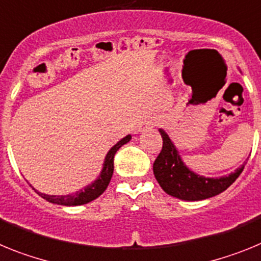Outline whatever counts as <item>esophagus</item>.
I'll return each mask as SVG.
<instances>
[{"label": "esophagus", "mask_w": 261, "mask_h": 261, "mask_svg": "<svg viewBox=\"0 0 261 261\" xmlns=\"http://www.w3.org/2000/svg\"><path fill=\"white\" fill-rule=\"evenodd\" d=\"M153 124H155V122H153V121H144V122H142V123H140V126H139V131L148 130V128L152 127Z\"/></svg>", "instance_id": "34e87169"}]
</instances>
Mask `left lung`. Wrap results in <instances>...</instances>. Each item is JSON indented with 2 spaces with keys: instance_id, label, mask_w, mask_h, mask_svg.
Listing matches in <instances>:
<instances>
[{
  "instance_id": "left-lung-1",
  "label": "left lung",
  "mask_w": 261,
  "mask_h": 261,
  "mask_svg": "<svg viewBox=\"0 0 261 261\" xmlns=\"http://www.w3.org/2000/svg\"><path fill=\"white\" fill-rule=\"evenodd\" d=\"M163 148L153 163V174L165 193L184 201H201L225 192L242 173L244 164L228 176L205 177L190 171L178 155L177 148L163 128Z\"/></svg>"
}]
</instances>
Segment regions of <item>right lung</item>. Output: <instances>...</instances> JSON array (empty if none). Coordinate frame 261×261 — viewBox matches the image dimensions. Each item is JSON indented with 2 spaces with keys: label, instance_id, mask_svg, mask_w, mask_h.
<instances>
[{
  "label": "right lung",
  "instance_id": "add662e5",
  "mask_svg": "<svg viewBox=\"0 0 261 261\" xmlns=\"http://www.w3.org/2000/svg\"><path fill=\"white\" fill-rule=\"evenodd\" d=\"M131 135H127V137H124L123 139H121L118 142L117 144L110 148V151L108 152L105 158V162H103V167L102 171L99 173L98 178L94 180L90 185L84 188L83 190L80 192H76L73 194H68V196H49V194H44L40 193L35 188H33L35 190L36 193L39 194L42 198L47 199L48 202L52 203H58V205H64V206H79V205H84V203H88L93 199H96L97 197H99L101 194L103 193L108 188L109 182L112 180L113 172H114V155L117 152L118 149L121 148L123 144H126L127 142H130ZM31 187V185H30Z\"/></svg>",
  "mask_w": 261,
  "mask_h": 261
}]
</instances>
